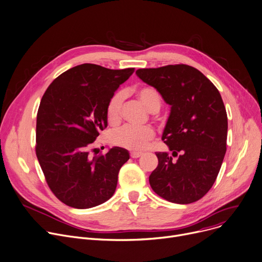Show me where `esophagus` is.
I'll return each mask as SVG.
<instances>
[{"mask_svg":"<svg viewBox=\"0 0 262 262\" xmlns=\"http://www.w3.org/2000/svg\"><path fill=\"white\" fill-rule=\"evenodd\" d=\"M142 155H143L142 151H132L130 152V157H132V158H134V159L139 158V157H141Z\"/></svg>","mask_w":262,"mask_h":262,"instance_id":"esophagus-1","label":"esophagus"}]
</instances>
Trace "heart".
<instances>
[{
  "instance_id": "1",
  "label": "heart",
  "mask_w": 262,
  "mask_h": 262,
  "mask_svg": "<svg viewBox=\"0 0 262 262\" xmlns=\"http://www.w3.org/2000/svg\"><path fill=\"white\" fill-rule=\"evenodd\" d=\"M136 96L143 105L151 113L158 112L161 106V97L154 87L142 86L136 90ZM123 96L121 93L115 94L108 101L106 106V118L111 124H116L120 120L121 106ZM155 137V130L150 126L136 127L126 125L110 135V142L114 145L129 150H142L146 148L149 141Z\"/></svg>"
}]
</instances>
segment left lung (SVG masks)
<instances>
[{
  "instance_id": "obj_1",
  "label": "left lung",
  "mask_w": 262,
  "mask_h": 262,
  "mask_svg": "<svg viewBox=\"0 0 262 262\" xmlns=\"http://www.w3.org/2000/svg\"><path fill=\"white\" fill-rule=\"evenodd\" d=\"M136 75L170 105L162 140L171 155L156 152L158 166L149 184L169 202L198 201L216 181L226 151L228 116L220 93L198 69L185 64L141 68Z\"/></svg>"
}]
</instances>
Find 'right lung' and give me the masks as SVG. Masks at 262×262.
Masks as SVG:
<instances>
[{"instance_id":"obj_1","label":"right lung","mask_w":262,"mask_h":262,"mask_svg":"<svg viewBox=\"0 0 262 262\" xmlns=\"http://www.w3.org/2000/svg\"><path fill=\"white\" fill-rule=\"evenodd\" d=\"M135 68L110 69L85 63L52 81L42 97L36 133V154L46 182L68 206L90 208L115 193L118 173L128 150L113 147L90 156L89 146L107 126L106 106Z\"/></svg>"}]
</instances>
